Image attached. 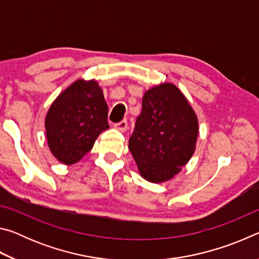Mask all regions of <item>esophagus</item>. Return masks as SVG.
I'll use <instances>...</instances> for the list:
<instances>
[{
	"label": "esophagus",
	"instance_id": "1",
	"mask_svg": "<svg viewBox=\"0 0 259 259\" xmlns=\"http://www.w3.org/2000/svg\"><path fill=\"white\" fill-rule=\"evenodd\" d=\"M114 128L121 131V133H124V131H126V129H128V122L121 121V122H119V123H116L115 125H114Z\"/></svg>",
	"mask_w": 259,
	"mask_h": 259
}]
</instances>
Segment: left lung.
I'll return each mask as SVG.
<instances>
[{"mask_svg":"<svg viewBox=\"0 0 259 259\" xmlns=\"http://www.w3.org/2000/svg\"><path fill=\"white\" fill-rule=\"evenodd\" d=\"M199 120L178 88L164 82L145 91L129 150L144 179L164 183L182 171L196 148Z\"/></svg>","mask_w":259,"mask_h":259,"instance_id":"left-lung-1","label":"left lung"}]
</instances>
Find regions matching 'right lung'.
Segmentation results:
<instances>
[{"instance_id":"right-lung-1","label":"right lung","mask_w":259,"mask_h":259,"mask_svg":"<svg viewBox=\"0 0 259 259\" xmlns=\"http://www.w3.org/2000/svg\"><path fill=\"white\" fill-rule=\"evenodd\" d=\"M107 113L103 89L95 78L73 82L52 102L45 119L52 155L67 165L80 161L109 128Z\"/></svg>"}]
</instances>
